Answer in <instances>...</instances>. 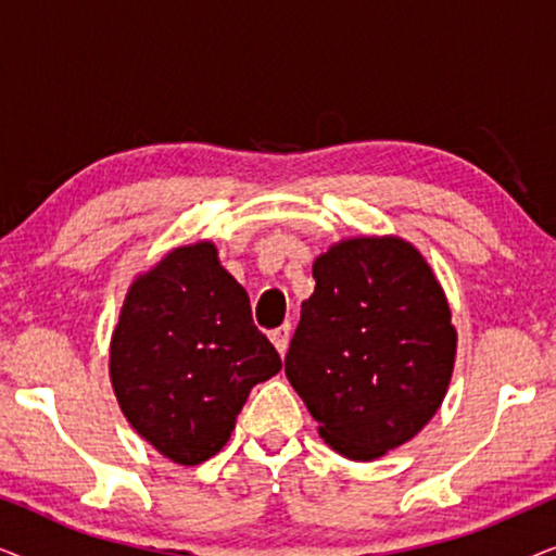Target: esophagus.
Returning <instances> with one entry per match:
<instances>
[{
	"label": "esophagus",
	"mask_w": 556,
	"mask_h": 556,
	"mask_svg": "<svg viewBox=\"0 0 556 556\" xmlns=\"http://www.w3.org/2000/svg\"><path fill=\"white\" fill-rule=\"evenodd\" d=\"M270 339H273V344H276L278 352L286 354L288 341H291V324H283V326H278V329H273Z\"/></svg>",
	"instance_id": "obj_1"
}]
</instances>
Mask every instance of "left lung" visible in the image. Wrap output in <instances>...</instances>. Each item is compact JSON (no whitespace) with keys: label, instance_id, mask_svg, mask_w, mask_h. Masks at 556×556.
<instances>
[{"label":"left lung","instance_id":"left-lung-1","mask_svg":"<svg viewBox=\"0 0 556 556\" xmlns=\"http://www.w3.org/2000/svg\"><path fill=\"white\" fill-rule=\"evenodd\" d=\"M314 278L286 377L333 451L375 460L438 413L455 359L451 308L430 265L397 238L339 242Z\"/></svg>","mask_w":556,"mask_h":556}]
</instances>
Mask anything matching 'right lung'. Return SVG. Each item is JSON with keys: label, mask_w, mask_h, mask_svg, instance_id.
Returning <instances> with one entry per match:
<instances>
[{"label": "right lung", "mask_w": 556, "mask_h": 556, "mask_svg": "<svg viewBox=\"0 0 556 556\" xmlns=\"http://www.w3.org/2000/svg\"><path fill=\"white\" fill-rule=\"evenodd\" d=\"M280 367L212 242L172 250L136 280L111 341L121 409L179 466L223 451L250 390Z\"/></svg>", "instance_id": "1"}]
</instances>
